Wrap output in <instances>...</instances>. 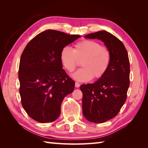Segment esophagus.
<instances>
[{
  "label": "esophagus",
  "instance_id": "esophagus-1",
  "mask_svg": "<svg viewBox=\"0 0 148 148\" xmlns=\"http://www.w3.org/2000/svg\"><path fill=\"white\" fill-rule=\"evenodd\" d=\"M75 86H76V88H79L80 86V84L79 83L76 82L75 83Z\"/></svg>",
  "mask_w": 148,
  "mask_h": 148
}]
</instances>
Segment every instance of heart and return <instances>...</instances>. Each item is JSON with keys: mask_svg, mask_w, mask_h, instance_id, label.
I'll list each match as a JSON object with an SVG mask.
<instances>
[{"mask_svg": "<svg viewBox=\"0 0 148 148\" xmlns=\"http://www.w3.org/2000/svg\"><path fill=\"white\" fill-rule=\"evenodd\" d=\"M60 61L66 71L72 72L81 61L82 68L72 74L75 79L86 82L93 78L98 79L105 74L111 61V53L108 48L92 40L77 42L73 49L68 47L62 49Z\"/></svg>", "mask_w": 148, "mask_h": 148, "instance_id": "obj_1", "label": "heart"}]
</instances>
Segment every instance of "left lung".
I'll return each mask as SVG.
<instances>
[{
	"instance_id": "1",
	"label": "left lung",
	"mask_w": 148,
	"mask_h": 148,
	"mask_svg": "<svg viewBox=\"0 0 148 148\" xmlns=\"http://www.w3.org/2000/svg\"><path fill=\"white\" fill-rule=\"evenodd\" d=\"M101 40L111 53L109 67L94 83L83 84V114L89 121L101 123L118 114L127 100L130 85V62L123 44L105 30L85 36Z\"/></svg>"
}]
</instances>
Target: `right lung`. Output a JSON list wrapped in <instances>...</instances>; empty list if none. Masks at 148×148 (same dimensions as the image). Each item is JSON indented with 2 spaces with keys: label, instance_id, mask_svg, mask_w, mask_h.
I'll return each instance as SVG.
<instances>
[{
  "label": "right lung",
  "instance_id": "1",
  "mask_svg": "<svg viewBox=\"0 0 148 148\" xmlns=\"http://www.w3.org/2000/svg\"><path fill=\"white\" fill-rule=\"evenodd\" d=\"M81 36L54 30L39 34L27 44L19 65L21 102L30 117L39 123L57 119L64 97L75 82L62 69V49Z\"/></svg>",
  "mask_w": 148,
  "mask_h": 148
}]
</instances>
